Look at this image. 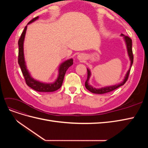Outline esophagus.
I'll list each match as a JSON object with an SVG mask.
<instances>
[{
	"label": "esophagus",
	"instance_id": "obj_1",
	"mask_svg": "<svg viewBox=\"0 0 148 148\" xmlns=\"http://www.w3.org/2000/svg\"><path fill=\"white\" fill-rule=\"evenodd\" d=\"M77 58L79 60L83 61L84 59V56L83 54V53H79V54H78Z\"/></svg>",
	"mask_w": 148,
	"mask_h": 148
}]
</instances>
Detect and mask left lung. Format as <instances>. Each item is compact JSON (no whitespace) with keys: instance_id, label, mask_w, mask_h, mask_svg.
Listing matches in <instances>:
<instances>
[{"instance_id":"left-lung-1","label":"left lung","mask_w":148,"mask_h":148,"mask_svg":"<svg viewBox=\"0 0 148 148\" xmlns=\"http://www.w3.org/2000/svg\"><path fill=\"white\" fill-rule=\"evenodd\" d=\"M121 36H123L125 42H126V44H127L128 53V56L130 57V60H131V65H130V69H131V66H132V65L133 64V51H132V40L130 37L127 36H124L123 34H121ZM130 69L128 70V71H127L126 75H125V79L121 83L114 85V86H107V87L102 88H99V89L93 88L92 86H91V85L89 84L88 82H89V78H90V77H91V72H90V71H89V70L87 69L88 77H87L86 81L85 82V87H86V88L88 89V90H89L90 92H91L92 93H95V94H104V93L112 91L115 90V89L119 88L120 86H122V85H123L125 83H126V82L127 81V79L128 78L130 72Z\"/></svg>"}]
</instances>
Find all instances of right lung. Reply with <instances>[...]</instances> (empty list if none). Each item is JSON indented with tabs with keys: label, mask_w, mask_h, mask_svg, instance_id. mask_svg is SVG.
Instances as JSON below:
<instances>
[{
	"label": "right lung",
	"mask_w": 148,
	"mask_h": 148,
	"mask_svg": "<svg viewBox=\"0 0 148 148\" xmlns=\"http://www.w3.org/2000/svg\"><path fill=\"white\" fill-rule=\"evenodd\" d=\"M38 18L39 16L34 18L33 19H32L29 22L28 25L38 19ZM26 29H27V26H25L23 31L22 32L21 34V36L18 40V47H19L18 59V64L21 68L22 73H23V75L24 76L26 83L28 86L33 89L34 90L38 92H53V91H57V89H59L62 86L66 71L70 66L73 65V59H71L68 60H66L65 62H64V63H62L60 65V68H59V76H58V78L54 83L47 84V83H41L37 81V80H35L31 77L28 70L26 69V66L25 64V58H24L23 42H24V39L25 36Z\"/></svg>",
	"instance_id": "add662e5"
}]
</instances>
